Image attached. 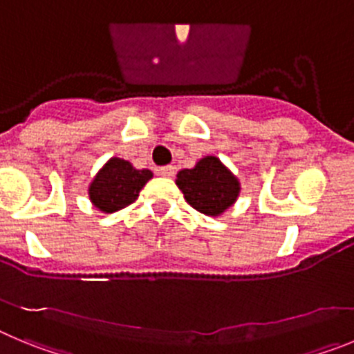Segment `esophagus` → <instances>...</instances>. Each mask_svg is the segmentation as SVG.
Here are the masks:
<instances>
[{
  "instance_id": "1",
  "label": "esophagus",
  "mask_w": 354,
  "mask_h": 354,
  "mask_svg": "<svg viewBox=\"0 0 354 354\" xmlns=\"http://www.w3.org/2000/svg\"><path fill=\"white\" fill-rule=\"evenodd\" d=\"M158 174L161 175V177H167V179H170V177H174L175 175V168L174 167H162V168H159Z\"/></svg>"
}]
</instances>
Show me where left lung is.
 I'll use <instances>...</instances> for the list:
<instances>
[{"mask_svg":"<svg viewBox=\"0 0 354 354\" xmlns=\"http://www.w3.org/2000/svg\"><path fill=\"white\" fill-rule=\"evenodd\" d=\"M175 184L187 204L212 218L232 207L241 193L237 175L216 156H204L193 168L180 170Z\"/></svg>","mask_w":354,"mask_h":354,"instance_id":"8db88e82","label":"left lung"}]
</instances>
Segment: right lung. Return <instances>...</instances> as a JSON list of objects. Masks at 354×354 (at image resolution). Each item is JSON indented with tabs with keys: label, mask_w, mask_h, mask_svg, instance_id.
<instances>
[{
	"label": "right lung",
	"mask_w": 354,
	"mask_h": 354,
	"mask_svg": "<svg viewBox=\"0 0 354 354\" xmlns=\"http://www.w3.org/2000/svg\"><path fill=\"white\" fill-rule=\"evenodd\" d=\"M152 177L147 168L136 170L126 159L109 158L88 184V198L93 207L111 214L133 204Z\"/></svg>",
	"instance_id": "add662e5"
}]
</instances>
